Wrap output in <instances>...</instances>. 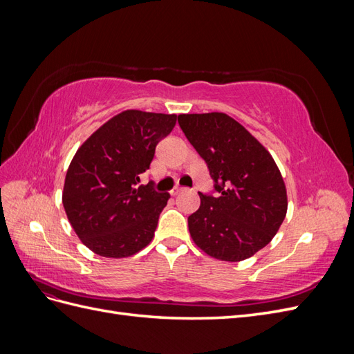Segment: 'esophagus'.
I'll list each match as a JSON object with an SVG mask.
<instances>
[{
    "label": "esophagus",
    "instance_id": "obj_1",
    "mask_svg": "<svg viewBox=\"0 0 354 354\" xmlns=\"http://www.w3.org/2000/svg\"><path fill=\"white\" fill-rule=\"evenodd\" d=\"M185 190V187H180V186H174L173 187V190H171V195H178L180 194V192H183Z\"/></svg>",
    "mask_w": 354,
    "mask_h": 354
}]
</instances>
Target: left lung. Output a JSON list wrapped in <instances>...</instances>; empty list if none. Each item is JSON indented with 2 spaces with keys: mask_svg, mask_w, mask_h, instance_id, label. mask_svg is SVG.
Instances as JSON below:
<instances>
[{
  "mask_svg": "<svg viewBox=\"0 0 354 354\" xmlns=\"http://www.w3.org/2000/svg\"><path fill=\"white\" fill-rule=\"evenodd\" d=\"M178 124L205 160L217 195L199 194L189 216L194 242L212 259L242 261L269 243L288 209L285 181L269 151L223 112L181 113Z\"/></svg>",
  "mask_w": 354,
  "mask_h": 354,
  "instance_id": "left-lung-1",
  "label": "left lung"
}]
</instances>
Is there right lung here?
Listing matches in <instances>:
<instances>
[{"label":"right lung","mask_w":354,"mask_h":354,"mask_svg":"<svg viewBox=\"0 0 354 354\" xmlns=\"http://www.w3.org/2000/svg\"><path fill=\"white\" fill-rule=\"evenodd\" d=\"M176 121L174 113L124 111L95 130L72 158L62 202L72 229L93 252L124 259L153 239L169 194L138 183Z\"/></svg>","instance_id":"right-lung-1"}]
</instances>
